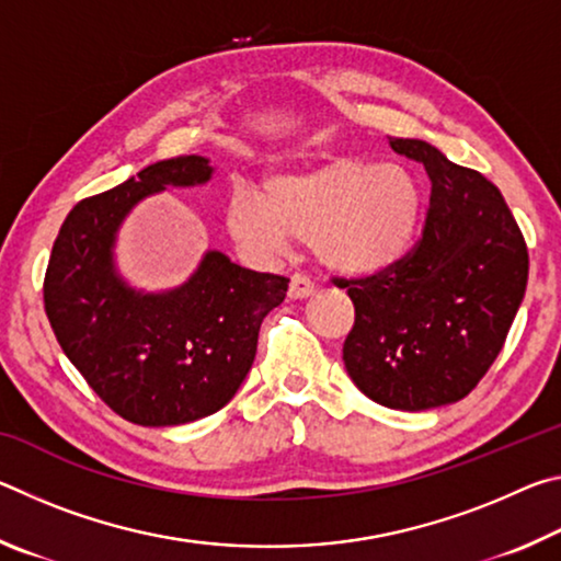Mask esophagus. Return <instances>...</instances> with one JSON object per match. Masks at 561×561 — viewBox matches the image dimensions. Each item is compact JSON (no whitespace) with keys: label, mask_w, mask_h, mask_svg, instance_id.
Segmentation results:
<instances>
[{"label":"esophagus","mask_w":561,"mask_h":561,"mask_svg":"<svg viewBox=\"0 0 561 561\" xmlns=\"http://www.w3.org/2000/svg\"><path fill=\"white\" fill-rule=\"evenodd\" d=\"M317 291L314 282H311L309 277H304V274H291L289 279V299H307L311 297V294Z\"/></svg>","instance_id":"obj_1"}]
</instances>
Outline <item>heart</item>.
<instances>
[{
	"label": "heart",
	"mask_w": 561,
	"mask_h": 561,
	"mask_svg": "<svg viewBox=\"0 0 561 561\" xmlns=\"http://www.w3.org/2000/svg\"><path fill=\"white\" fill-rule=\"evenodd\" d=\"M423 193L411 170L360 158H331L264 180V190L234 185L227 227L244 250L279 252L289 237L311 244L341 272H374L411 247Z\"/></svg>",
	"instance_id": "heart-1"
}]
</instances>
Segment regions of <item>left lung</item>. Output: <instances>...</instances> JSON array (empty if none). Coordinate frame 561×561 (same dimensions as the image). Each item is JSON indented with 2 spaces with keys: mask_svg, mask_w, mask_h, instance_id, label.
<instances>
[{
  "mask_svg": "<svg viewBox=\"0 0 561 561\" xmlns=\"http://www.w3.org/2000/svg\"><path fill=\"white\" fill-rule=\"evenodd\" d=\"M431 178L423 232L366 277H334L354 301L344 364L358 391L396 411L468 396L495 364L525 297L529 254L500 190L415 138H388Z\"/></svg>",
  "mask_w": 561,
  "mask_h": 561,
  "instance_id": "obj_1",
  "label": "left lung"
}]
</instances>
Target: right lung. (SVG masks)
<instances>
[{
    "instance_id": "add662e5",
    "label": "right lung",
    "mask_w": 561,
    "mask_h": 561,
    "mask_svg": "<svg viewBox=\"0 0 561 561\" xmlns=\"http://www.w3.org/2000/svg\"><path fill=\"white\" fill-rule=\"evenodd\" d=\"M201 156L160 160L66 215L44 277V309L64 354L113 413L136 425H183L230 401L257 354L262 319L289 279L207 252L187 284L136 294L113 272L111 247L140 197L197 185Z\"/></svg>"
}]
</instances>
